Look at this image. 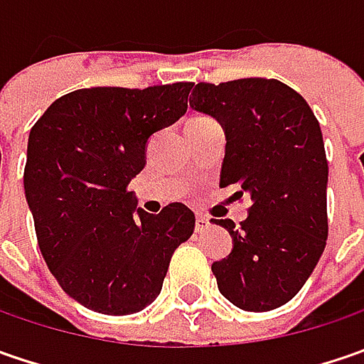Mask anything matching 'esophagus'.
Here are the masks:
<instances>
[{
  "label": "esophagus",
  "mask_w": 364,
  "mask_h": 364,
  "mask_svg": "<svg viewBox=\"0 0 364 364\" xmlns=\"http://www.w3.org/2000/svg\"><path fill=\"white\" fill-rule=\"evenodd\" d=\"M206 227H208V218L203 217V215H198V217H196V227H194V229L198 232H203Z\"/></svg>",
  "instance_id": "obj_1"
}]
</instances>
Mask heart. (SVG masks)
<instances>
[{
    "label": "heart",
    "instance_id": "obj_1",
    "mask_svg": "<svg viewBox=\"0 0 364 364\" xmlns=\"http://www.w3.org/2000/svg\"><path fill=\"white\" fill-rule=\"evenodd\" d=\"M196 119H204V117H196ZM196 119H192V121H196Z\"/></svg>",
    "mask_w": 364,
    "mask_h": 364
}]
</instances>
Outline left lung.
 <instances>
[{
  "instance_id": "obj_1",
  "label": "left lung",
  "mask_w": 364,
  "mask_h": 364,
  "mask_svg": "<svg viewBox=\"0 0 364 364\" xmlns=\"http://www.w3.org/2000/svg\"><path fill=\"white\" fill-rule=\"evenodd\" d=\"M190 107L225 132L220 188L249 194V215L231 232L227 259L213 263L218 289L245 312H267L291 300L324 253L328 237V164L320 123L300 92L275 78L198 82ZM235 194V196H237Z\"/></svg>"
}]
</instances>
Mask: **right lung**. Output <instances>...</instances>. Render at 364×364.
Returning a JSON list of instances; mask_svg holds the SVG:
<instances>
[{
	"label": "right lung",
	"mask_w": 364,
	"mask_h": 364,
	"mask_svg": "<svg viewBox=\"0 0 364 364\" xmlns=\"http://www.w3.org/2000/svg\"><path fill=\"white\" fill-rule=\"evenodd\" d=\"M190 89H80L56 99L30 132L23 190L38 245L60 287L89 310H144L194 231L188 206L149 215L127 190L146 166L149 137L186 113Z\"/></svg>",
	"instance_id": "right-lung-1"
}]
</instances>
